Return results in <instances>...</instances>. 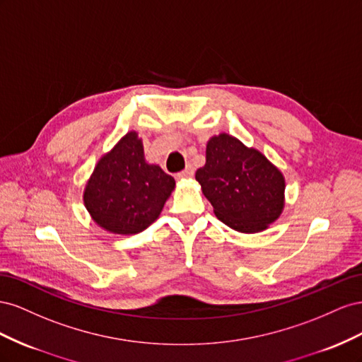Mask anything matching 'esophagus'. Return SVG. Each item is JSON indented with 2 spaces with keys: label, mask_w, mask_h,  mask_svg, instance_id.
<instances>
[{
  "label": "esophagus",
  "mask_w": 362,
  "mask_h": 362,
  "mask_svg": "<svg viewBox=\"0 0 362 362\" xmlns=\"http://www.w3.org/2000/svg\"><path fill=\"white\" fill-rule=\"evenodd\" d=\"M192 175H194V167H192V165H188L187 168L177 174V179H191Z\"/></svg>",
  "instance_id": "esophagus-1"
}]
</instances>
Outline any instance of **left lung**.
Wrapping results in <instances>:
<instances>
[{
    "label": "left lung",
    "mask_w": 362,
    "mask_h": 362,
    "mask_svg": "<svg viewBox=\"0 0 362 362\" xmlns=\"http://www.w3.org/2000/svg\"><path fill=\"white\" fill-rule=\"evenodd\" d=\"M216 218L241 233L262 232L285 208V177L264 153L229 133L206 144V163L195 173Z\"/></svg>",
    "instance_id": "obj_1"
}]
</instances>
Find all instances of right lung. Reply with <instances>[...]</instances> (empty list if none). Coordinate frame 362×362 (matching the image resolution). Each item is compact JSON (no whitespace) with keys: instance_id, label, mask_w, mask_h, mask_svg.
I'll use <instances>...</instances> for the list:
<instances>
[{"instance_id":"1","label":"right lung","mask_w":362,"mask_h":362,"mask_svg":"<svg viewBox=\"0 0 362 362\" xmlns=\"http://www.w3.org/2000/svg\"><path fill=\"white\" fill-rule=\"evenodd\" d=\"M175 182L148 163L138 132L130 130L98 159L83 191L92 221L113 235H136L159 218Z\"/></svg>"}]
</instances>
